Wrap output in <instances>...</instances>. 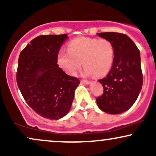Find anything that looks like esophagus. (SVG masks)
I'll list each match as a JSON object with an SVG mask.
<instances>
[{
	"label": "esophagus",
	"instance_id": "esophagus-1",
	"mask_svg": "<svg viewBox=\"0 0 156 156\" xmlns=\"http://www.w3.org/2000/svg\"><path fill=\"white\" fill-rule=\"evenodd\" d=\"M81 82L83 84H89L90 83V80H81Z\"/></svg>",
	"mask_w": 156,
	"mask_h": 156
}]
</instances>
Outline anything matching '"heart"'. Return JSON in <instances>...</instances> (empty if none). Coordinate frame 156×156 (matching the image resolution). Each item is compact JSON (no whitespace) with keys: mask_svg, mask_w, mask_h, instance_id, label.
Returning <instances> with one entry per match:
<instances>
[{"mask_svg":"<svg viewBox=\"0 0 156 156\" xmlns=\"http://www.w3.org/2000/svg\"><path fill=\"white\" fill-rule=\"evenodd\" d=\"M67 50L58 53L57 62L70 76H75L83 63L84 75L104 76L114 63L115 50L108 39L78 37L69 42Z\"/></svg>","mask_w":156,"mask_h":156,"instance_id":"heart-1","label":"heart"}]
</instances>
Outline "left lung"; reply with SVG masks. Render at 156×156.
<instances>
[{
    "label": "left lung",
    "instance_id": "obj_1",
    "mask_svg": "<svg viewBox=\"0 0 156 156\" xmlns=\"http://www.w3.org/2000/svg\"><path fill=\"white\" fill-rule=\"evenodd\" d=\"M98 36L112 42L115 55L108 75L98 80L104 90L96 99L97 104L108 114H121L135 103L142 87L140 51L133 40L124 34L104 32Z\"/></svg>",
    "mask_w": 156,
    "mask_h": 156
}]
</instances>
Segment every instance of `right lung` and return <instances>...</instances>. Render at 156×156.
Wrapping results in <instances>:
<instances>
[{"label":"right lung","instance_id":"add662e5","mask_svg":"<svg viewBox=\"0 0 156 156\" xmlns=\"http://www.w3.org/2000/svg\"><path fill=\"white\" fill-rule=\"evenodd\" d=\"M67 34L41 35L21 51L17 83L25 101L36 113L58 119L69 112L78 78L58 67L57 55Z\"/></svg>","mask_w":156,"mask_h":156}]
</instances>
